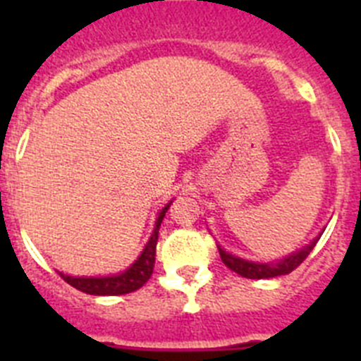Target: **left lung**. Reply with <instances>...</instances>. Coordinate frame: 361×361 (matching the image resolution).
I'll use <instances>...</instances> for the list:
<instances>
[{"label": "left lung", "mask_w": 361, "mask_h": 361, "mask_svg": "<svg viewBox=\"0 0 361 361\" xmlns=\"http://www.w3.org/2000/svg\"><path fill=\"white\" fill-rule=\"evenodd\" d=\"M320 237L322 235H318L314 240L309 242L307 245H304L302 250L295 251V253H291L286 258H280V260H276V262H267V264L251 262V260H244V258L228 253V251L222 250L220 245H219V253H220V258H222V262H224L231 271H235V273H238L240 276H244V279H253V280L273 279V276L289 275L291 271H295L296 267L304 262L305 258H307V255L314 250V245H317L318 238Z\"/></svg>", "instance_id": "obj_1"}]
</instances>
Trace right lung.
<instances>
[{"instance_id":"1","label":"right lung","mask_w":361,"mask_h":361,"mask_svg":"<svg viewBox=\"0 0 361 361\" xmlns=\"http://www.w3.org/2000/svg\"><path fill=\"white\" fill-rule=\"evenodd\" d=\"M171 202H168L164 208L159 213L157 220H155V228H153L152 237L146 242L145 250L139 255L135 262L128 267L126 271L119 273V275L111 276H68L65 273H59L61 279L66 283H70L72 288L79 289V291L86 293V295H97V296H114V295H126V293H133L137 289H141L146 282L149 280L153 273V266H155V250H157L159 240V228L164 219L166 212L170 209Z\"/></svg>"}]
</instances>
